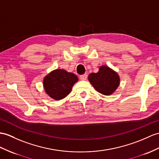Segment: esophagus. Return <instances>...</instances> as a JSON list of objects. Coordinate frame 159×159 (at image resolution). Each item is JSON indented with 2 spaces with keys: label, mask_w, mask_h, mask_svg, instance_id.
I'll list each match as a JSON object with an SVG mask.
<instances>
[{
  "label": "esophagus",
  "mask_w": 159,
  "mask_h": 159,
  "mask_svg": "<svg viewBox=\"0 0 159 159\" xmlns=\"http://www.w3.org/2000/svg\"><path fill=\"white\" fill-rule=\"evenodd\" d=\"M88 77V75L87 74H83V75H81L80 78L82 80H86Z\"/></svg>",
  "instance_id": "1"
}]
</instances>
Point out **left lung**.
Masks as SVG:
<instances>
[{
	"label": "left lung",
	"mask_w": 159,
	"mask_h": 159,
	"mask_svg": "<svg viewBox=\"0 0 159 159\" xmlns=\"http://www.w3.org/2000/svg\"><path fill=\"white\" fill-rule=\"evenodd\" d=\"M88 80L96 90L104 95L113 94L119 85L117 73L107 66H102L98 73H90Z\"/></svg>",
	"instance_id": "1"
}]
</instances>
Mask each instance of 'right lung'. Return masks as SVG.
I'll return each instance as SVG.
<instances>
[{
    "mask_svg": "<svg viewBox=\"0 0 159 159\" xmlns=\"http://www.w3.org/2000/svg\"><path fill=\"white\" fill-rule=\"evenodd\" d=\"M78 77L63 69H57L45 77L44 87L46 93L55 100L64 98L70 93Z\"/></svg>",
    "mask_w": 159,
    "mask_h": 159,
    "instance_id": "1",
    "label": "right lung"
}]
</instances>
